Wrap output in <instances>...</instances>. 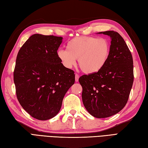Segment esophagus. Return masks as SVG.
I'll return each instance as SVG.
<instances>
[{
	"label": "esophagus",
	"instance_id": "1",
	"mask_svg": "<svg viewBox=\"0 0 148 148\" xmlns=\"http://www.w3.org/2000/svg\"><path fill=\"white\" fill-rule=\"evenodd\" d=\"M78 78H79V75L78 74H75V81H76V82H78Z\"/></svg>",
	"mask_w": 148,
	"mask_h": 148
}]
</instances>
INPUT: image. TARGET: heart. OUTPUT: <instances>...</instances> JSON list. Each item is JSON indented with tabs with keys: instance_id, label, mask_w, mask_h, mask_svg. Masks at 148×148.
Wrapping results in <instances>:
<instances>
[{
	"instance_id": "heart-1",
	"label": "heart",
	"mask_w": 148,
	"mask_h": 148,
	"mask_svg": "<svg viewBox=\"0 0 148 148\" xmlns=\"http://www.w3.org/2000/svg\"><path fill=\"white\" fill-rule=\"evenodd\" d=\"M66 50L59 49L57 56L63 66L70 69L76 60L84 73L94 74L104 68L110 53V45L107 39L93 36H78L66 45Z\"/></svg>"
}]
</instances>
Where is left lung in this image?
Wrapping results in <instances>:
<instances>
[{
  "label": "left lung",
  "mask_w": 148,
  "mask_h": 148,
  "mask_svg": "<svg viewBox=\"0 0 148 148\" xmlns=\"http://www.w3.org/2000/svg\"><path fill=\"white\" fill-rule=\"evenodd\" d=\"M111 38L110 53L104 68L96 73L79 78L82 98L88 112L97 118L112 116L127 103L134 82L133 58L118 32H98Z\"/></svg>",
  "instance_id": "1"
}]
</instances>
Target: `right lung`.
<instances>
[{"mask_svg": "<svg viewBox=\"0 0 148 148\" xmlns=\"http://www.w3.org/2000/svg\"><path fill=\"white\" fill-rule=\"evenodd\" d=\"M62 40L53 35L33 34L16 57L13 77L17 99L39 120L58 114L65 94L75 83L74 71L64 67L57 56Z\"/></svg>", "mask_w": 148, "mask_h": 148, "instance_id": "add662e5", "label": "right lung"}]
</instances>
